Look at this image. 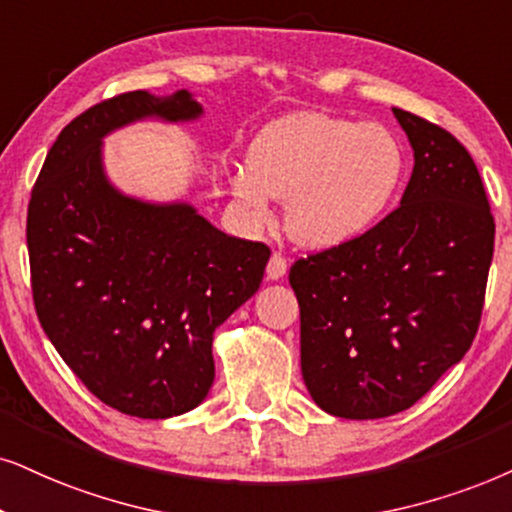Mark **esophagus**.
Masks as SVG:
<instances>
[{
  "label": "esophagus",
  "instance_id": "1",
  "mask_svg": "<svg viewBox=\"0 0 512 512\" xmlns=\"http://www.w3.org/2000/svg\"><path fill=\"white\" fill-rule=\"evenodd\" d=\"M286 271H288L286 257H283L281 252H274V255H271L269 264H267V276L271 278V281H278V278L286 276Z\"/></svg>",
  "mask_w": 512,
  "mask_h": 512
}]
</instances>
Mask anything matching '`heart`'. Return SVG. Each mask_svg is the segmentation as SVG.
Returning <instances> with one entry per match:
<instances>
[{
  "instance_id": "b5f03b06",
  "label": "heart",
  "mask_w": 512,
  "mask_h": 512,
  "mask_svg": "<svg viewBox=\"0 0 512 512\" xmlns=\"http://www.w3.org/2000/svg\"><path fill=\"white\" fill-rule=\"evenodd\" d=\"M404 174V146L387 127L295 113L252 139L234 191L255 222L269 219L271 196L288 198V236L302 248L333 250L378 224Z\"/></svg>"
}]
</instances>
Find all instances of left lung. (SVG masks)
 <instances>
[{
  "mask_svg": "<svg viewBox=\"0 0 512 512\" xmlns=\"http://www.w3.org/2000/svg\"><path fill=\"white\" fill-rule=\"evenodd\" d=\"M413 172L397 210L357 241L290 267L300 361L323 411L394 416L463 359L484 307L494 217L475 160L454 134L392 108Z\"/></svg>",
  "mask_w": 512,
  "mask_h": 512,
  "instance_id": "8db88e82",
  "label": "left lung"
}]
</instances>
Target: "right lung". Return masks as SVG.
<instances>
[{
    "label": "right lung",
    "instance_id": "obj_1",
    "mask_svg": "<svg viewBox=\"0 0 512 512\" xmlns=\"http://www.w3.org/2000/svg\"><path fill=\"white\" fill-rule=\"evenodd\" d=\"M200 115L186 89L96 103L58 134L30 196L37 319L84 387L127 416H181L208 397L212 335L257 293L271 255L189 203L125 196L103 172L101 141L113 129Z\"/></svg>",
    "mask_w": 512,
    "mask_h": 512
}]
</instances>
